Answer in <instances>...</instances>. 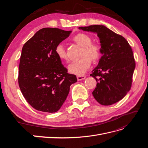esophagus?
<instances>
[{"instance_id":"esophagus-1","label":"esophagus","mask_w":148,"mask_h":148,"mask_svg":"<svg viewBox=\"0 0 148 148\" xmlns=\"http://www.w3.org/2000/svg\"><path fill=\"white\" fill-rule=\"evenodd\" d=\"M85 78H86V77H84V76H77L78 81H81V80H83Z\"/></svg>"}]
</instances>
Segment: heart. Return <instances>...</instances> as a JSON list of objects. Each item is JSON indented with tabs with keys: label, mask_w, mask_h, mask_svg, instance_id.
Segmentation results:
<instances>
[{
	"label": "heart",
	"mask_w": 148,
	"mask_h": 148,
	"mask_svg": "<svg viewBox=\"0 0 148 148\" xmlns=\"http://www.w3.org/2000/svg\"><path fill=\"white\" fill-rule=\"evenodd\" d=\"M73 41L82 47L80 53L82 57L78 60L70 63L68 66V70L71 74L82 76L90 68L91 59L96 61L99 59L101 54V47L96 44L91 43L92 39L89 36L80 33L73 38ZM57 56L62 60H67V55L63 44H59L56 47Z\"/></svg>",
	"instance_id": "heart-1"
}]
</instances>
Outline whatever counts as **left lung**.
Segmentation results:
<instances>
[{"label": "left lung", "mask_w": 148, "mask_h": 148, "mask_svg": "<svg viewBox=\"0 0 148 148\" xmlns=\"http://www.w3.org/2000/svg\"><path fill=\"white\" fill-rule=\"evenodd\" d=\"M78 29L96 33L99 38L102 56L90 75L97 82L92 94L101 105L114 104L123 99L132 86L135 69L132 47L123 36L104 25L82 26Z\"/></svg>", "instance_id": "1"}]
</instances>
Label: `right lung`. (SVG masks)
<instances>
[{"instance_id":"obj_1","label":"right lung","mask_w":148,"mask_h":148,"mask_svg":"<svg viewBox=\"0 0 148 148\" xmlns=\"http://www.w3.org/2000/svg\"><path fill=\"white\" fill-rule=\"evenodd\" d=\"M71 31L45 28L39 30L22 48L18 84L24 97L33 108L44 112L59 110L70 86L77 82L69 74L56 53V47Z\"/></svg>"}]
</instances>
